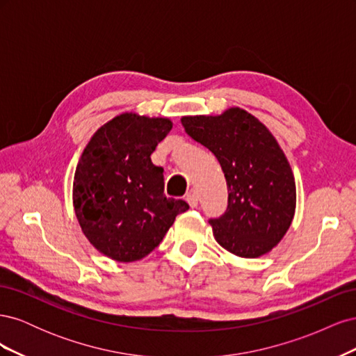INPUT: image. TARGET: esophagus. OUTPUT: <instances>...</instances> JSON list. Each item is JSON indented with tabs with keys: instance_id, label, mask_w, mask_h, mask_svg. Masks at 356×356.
I'll return each mask as SVG.
<instances>
[{
	"instance_id": "esophagus-1",
	"label": "esophagus",
	"mask_w": 356,
	"mask_h": 356,
	"mask_svg": "<svg viewBox=\"0 0 356 356\" xmlns=\"http://www.w3.org/2000/svg\"><path fill=\"white\" fill-rule=\"evenodd\" d=\"M186 200L188 202V204H190L191 208H196V207H197V203H199V196H197V193H196L195 190H190V191L187 193Z\"/></svg>"
}]
</instances>
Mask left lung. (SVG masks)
Returning a JSON list of instances; mask_svg holds the SVG:
<instances>
[{"label": "left lung", "instance_id": "obj_1", "mask_svg": "<svg viewBox=\"0 0 356 356\" xmlns=\"http://www.w3.org/2000/svg\"><path fill=\"white\" fill-rule=\"evenodd\" d=\"M181 123L217 157L227 181V211L209 221L215 241L242 258L270 252L293 222L297 202L293 170L272 132L239 106L184 115Z\"/></svg>", "mask_w": 356, "mask_h": 356}]
</instances>
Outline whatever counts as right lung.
<instances>
[{
	"instance_id": "1",
	"label": "right lung",
	"mask_w": 356,
	"mask_h": 356,
	"mask_svg": "<svg viewBox=\"0 0 356 356\" xmlns=\"http://www.w3.org/2000/svg\"><path fill=\"white\" fill-rule=\"evenodd\" d=\"M166 117L123 113L93 134L75 168L72 203L88 241L120 263L147 257L188 203L165 196L163 168L153 165L170 132Z\"/></svg>"
}]
</instances>
